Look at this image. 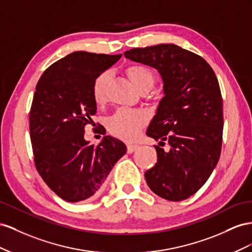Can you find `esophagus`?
I'll return each instance as SVG.
<instances>
[{
  "label": "esophagus",
  "mask_w": 252,
  "mask_h": 252,
  "mask_svg": "<svg viewBox=\"0 0 252 252\" xmlns=\"http://www.w3.org/2000/svg\"><path fill=\"white\" fill-rule=\"evenodd\" d=\"M137 149H138L137 145H127V153L131 154V153H133L134 151H136Z\"/></svg>",
  "instance_id": "esophagus-1"
}]
</instances>
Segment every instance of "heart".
Segmentation results:
<instances>
[{
    "label": "heart",
    "mask_w": 252,
    "mask_h": 252,
    "mask_svg": "<svg viewBox=\"0 0 252 252\" xmlns=\"http://www.w3.org/2000/svg\"><path fill=\"white\" fill-rule=\"evenodd\" d=\"M127 75L139 91L145 88H152L154 83L153 73L143 65L130 66L127 68ZM109 81L110 73L104 71L93 83V97L98 104L105 101ZM146 114L141 111L120 109L107 120V127L116 137L124 140H133L138 135L140 127L146 124Z\"/></svg>",
    "instance_id": "heart-1"
}]
</instances>
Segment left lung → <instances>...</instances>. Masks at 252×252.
<instances>
[{"label":"left lung","mask_w":252,"mask_h":252,"mask_svg":"<svg viewBox=\"0 0 252 252\" xmlns=\"http://www.w3.org/2000/svg\"><path fill=\"white\" fill-rule=\"evenodd\" d=\"M125 57L157 69L163 97L147 135L170 149L154 146L157 162L145 177L150 189L172 202L190 197L207 182L220 159L222 99L218 78L202 57L175 44L125 52Z\"/></svg>","instance_id":"1"}]
</instances>
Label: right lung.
Segmentation results:
<instances>
[{"label":"right lung","instance_id":"add662e5","mask_svg":"<svg viewBox=\"0 0 252 252\" xmlns=\"http://www.w3.org/2000/svg\"><path fill=\"white\" fill-rule=\"evenodd\" d=\"M121 55L75 52L50 65L35 86L30 113L34 163L43 181L69 203L95 196L126 152L122 141L104 136L98 146L84 139L97 104L95 79Z\"/></svg>","mask_w":252,"mask_h":252}]
</instances>
